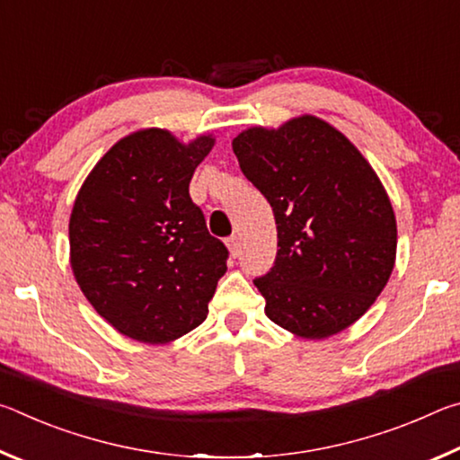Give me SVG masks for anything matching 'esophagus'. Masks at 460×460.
<instances>
[{
    "instance_id": "1",
    "label": "esophagus",
    "mask_w": 460,
    "mask_h": 460,
    "mask_svg": "<svg viewBox=\"0 0 460 460\" xmlns=\"http://www.w3.org/2000/svg\"><path fill=\"white\" fill-rule=\"evenodd\" d=\"M227 247H229V253L233 255V258H239V253H241V239L237 235H231L227 239Z\"/></svg>"
}]
</instances>
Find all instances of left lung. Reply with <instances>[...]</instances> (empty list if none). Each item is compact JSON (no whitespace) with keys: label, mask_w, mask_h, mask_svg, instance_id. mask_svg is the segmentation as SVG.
<instances>
[{"label":"left lung","mask_w":460,"mask_h":460,"mask_svg":"<svg viewBox=\"0 0 460 460\" xmlns=\"http://www.w3.org/2000/svg\"><path fill=\"white\" fill-rule=\"evenodd\" d=\"M233 152L276 219L274 268L253 279L268 318L308 341L345 331L376 302L395 263L398 225L376 170L314 115L243 129Z\"/></svg>","instance_id":"1"}]
</instances>
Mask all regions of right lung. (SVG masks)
I'll return each instance as SVG.
<instances>
[{
    "label": "right lung",
    "instance_id": "1",
    "mask_svg": "<svg viewBox=\"0 0 460 460\" xmlns=\"http://www.w3.org/2000/svg\"><path fill=\"white\" fill-rule=\"evenodd\" d=\"M213 136L182 144L146 128L109 147L68 221L71 268L93 308L126 337L164 345L205 321L227 247L207 229L189 184Z\"/></svg>",
    "mask_w": 460,
    "mask_h": 460
}]
</instances>
